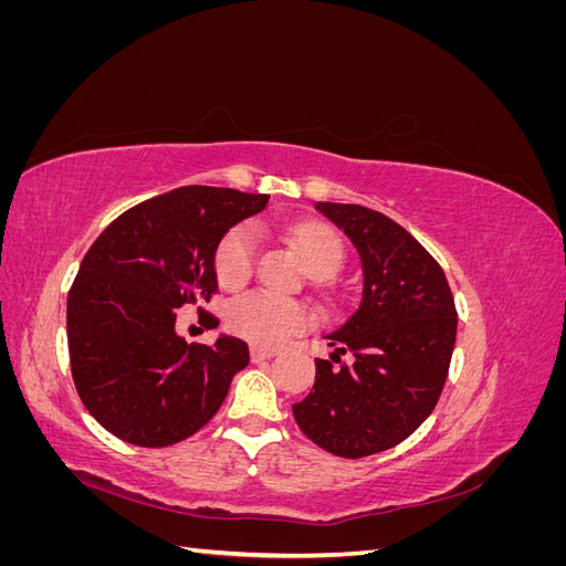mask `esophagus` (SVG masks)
I'll use <instances>...</instances> for the list:
<instances>
[{
  "label": "esophagus",
  "instance_id": "34e87169",
  "mask_svg": "<svg viewBox=\"0 0 566 566\" xmlns=\"http://www.w3.org/2000/svg\"><path fill=\"white\" fill-rule=\"evenodd\" d=\"M276 354H279V349H273V347H262V345H252L250 347L252 361H264V358H273Z\"/></svg>",
  "mask_w": 566,
  "mask_h": 566
}]
</instances>
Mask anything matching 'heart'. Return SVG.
Returning a JSON list of instances; mask_svg holds the SVG:
<instances>
[{"label": "heart", "mask_w": 566, "mask_h": 566, "mask_svg": "<svg viewBox=\"0 0 566 566\" xmlns=\"http://www.w3.org/2000/svg\"><path fill=\"white\" fill-rule=\"evenodd\" d=\"M293 243L314 276L325 279L345 262L342 238L318 221H306L293 229ZM256 262V231L252 224H235L221 238L214 252V271L221 285L241 287L250 281ZM310 310L295 300L269 290H252L235 297L227 312V325L256 345H281L310 325Z\"/></svg>", "instance_id": "1"}]
</instances>
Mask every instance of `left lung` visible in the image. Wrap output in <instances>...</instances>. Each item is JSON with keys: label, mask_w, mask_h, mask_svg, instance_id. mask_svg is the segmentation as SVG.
Masks as SVG:
<instances>
[{"label": "left lung", "mask_w": 566, "mask_h": 566, "mask_svg": "<svg viewBox=\"0 0 566 566\" xmlns=\"http://www.w3.org/2000/svg\"><path fill=\"white\" fill-rule=\"evenodd\" d=\"M361 254L364 300L328 335L332 361L293 406L300 430L339 458L397 447L432 413L447 382L458 312L443 269L413 235L364 205L316 202ZM339 353L353 358L345 365Z\"/></svg>", "instance_id": "1"}]
</instances>
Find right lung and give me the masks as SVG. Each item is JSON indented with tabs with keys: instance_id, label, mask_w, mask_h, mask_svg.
Here are the masks:
<instances>
[{
	"instance_id": "add662e5",
	"label": "right lung",
	"mask_w": 566,
	"mask_h": 566,
	"mask_svg": "<svg viewBox=\"0 0 566 566\" xmlns=\"http://www.w3.org/2000/svg\"><path fill=\"white\" fill-rule=\"evenodd\" d=\"M266 202L264 193L181 186L119 214L84 254L67 293V349L80 399L104 430L163 449L224 403L233 375L250 364L248 345L227 335L188 345L177 310L217 295L219 241Z\"/></svg>"
}]
</instances>
